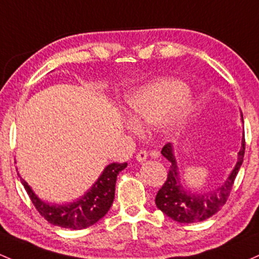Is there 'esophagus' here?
<instances>
[{"instance_id": "esophagus-1", "label": "esophagus", "mask_w": 259, "mask_h": 259, "mask_svg": "<svg viewBox=\"0 0 259 259\" xmlns=\"http://www.w3.org/2000/svg\"><path fill=\"white\" fill-rule=\"evenodd\" d=\"M147 156H149L147 151H145V150H140V151L136 153V160L139 162H144L147 158Z\"/></svg>"}]
</instances>
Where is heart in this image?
I'll use <instances>...</instances> for the list:
<instances>
[{
	"instance_id": "1",
	"label": "heart",
	"mask_w": 259,
	"mask_h": 259,
	"mask_svg": "<svg viewBox=\"0 0 259 259\" xmlns=\"http://www.w3.org/2000/svg\"><path fill=\"white\" fill-rule=\"evenodd\" d=\"M192 108L186 84L176 79H157L135 90L125 99V113L133 124L146 127L161 123L167 134L183 126ZM129 129L135 132L136 127Z\"/></svg>"
}]
</instances>
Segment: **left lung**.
Returning <instances> with one entry per match:
<instances>
[{"label": "left lung", "mask_w": 259, "mask_h": 259, "mask_svg": "<svg viewBox=\"0 0 259 259\" xmlns=\"http://www.w3.org/2000/svg\"><path fill=\"white\" fill-rule=\"evenodd\" d=\"M243 120V119H242ZM162 155L171 162L168 176L162 188L156 195V206L172 220L181 224H192L204 221L217 214L221 206L226 203L236 176L243 162L245 156V135L242 138V146L238 151L237 162L227 180L219 188L209 193H193L181 183L177 161L173 153L172 144H166L161 151Z\"/></svg>", "instance_id": "obj_1"}]
</instances>
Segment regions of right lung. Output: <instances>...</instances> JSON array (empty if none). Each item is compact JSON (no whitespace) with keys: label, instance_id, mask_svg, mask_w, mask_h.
<instances>
[{"label":"right lung","instance_id":"1","mask_svg":"<svg viewBox=\"0 0 259 259\" xmlns=\"http://www.w3.org/2000/svg\"><path fill=\"white\" fill-rule=\"evenodd\" d=\"M126 166V162L108 164L88 192L77 200L62 205L42 201L21 176L19 178L35 209L48 223L65 229L81 230L92 226L109 211L114 200L116 176Z\"/></svg>","mask_w":259,"mask_h":259}]
</instances>
